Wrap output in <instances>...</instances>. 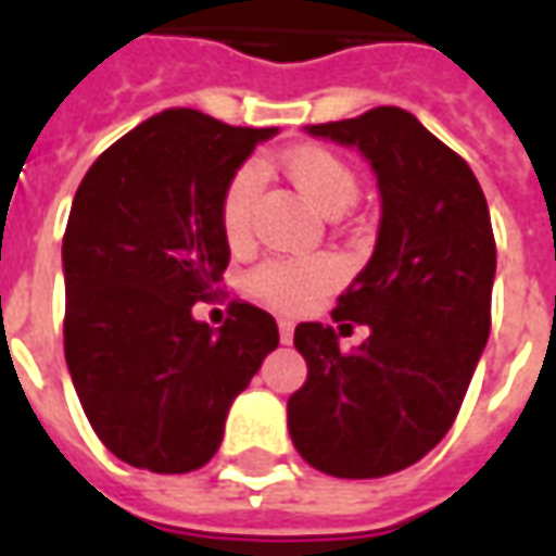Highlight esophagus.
I'll list each match as a JSON object with an SVG mask.
<instances>
[{
    "instance_id": "obj_1",
    "label": "esophagus",
    "mask_w": 556,
    "mask_h": 556,
    "mask_svg": "<svg viewBox=\"0 0 556 556\" xmlns=\"http://www.w3.org/2000/svg\"><path fill=\"white\" fill-rule=\"evenodd\" d=\"M277 327H279V339H282V342H286V345H289L291 337H294V325H291L289 318H279Z\"/></svg>"
}]
</instances>
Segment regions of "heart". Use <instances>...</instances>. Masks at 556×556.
I'll return each instance as SVG.
<instances>
[{"label": "heart", "instance_id": "obj_1", "mask_svg": "<svg viewBox=\"0 0 556 556\" xmlns=\"http://www.w3.org/2000/svg\"><path fill=\"white\" fill-rule=\"evenodd\" d=\"M282 166L294 187L313 202L321 214L333 217L354 205L357 175L345 160L330 148L301 146L282 154ZM262 187V169L247 163L231 175L219 202V226L229 243H241L250 235L255 195ZM339 277L337 258L330 255H301V258H267L250 274V291L258 301L282 313H298L321 298Z\"/></svg>", "mask_w": 556, "mask_h": 556}]
</instances>
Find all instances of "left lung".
Masks as SVG:
<instances>
[{
	"label": "left lung",
	"instance_id": "obj_1",
	"mask_svg": "<svg viewBox=\"0 0 556 556\" xmlns=\"http://www.w3.org/2000/svg\"><path fill=\"white\" fill-rule=\"evenodd\" d=\"M306 134L369 160L381 226L369 265L333 309L337 321L369 327L366 342L342 351L330 325L294 330L309 372L289 399L291 441L330 477H390L441 443L489 342V205L465 160L399 106Z\"/></svg>",
	"mask_w": 556,
	"mask_h": 556
}]
</instances>
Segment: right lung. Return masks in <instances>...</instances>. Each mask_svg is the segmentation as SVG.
I'll return each instance as SVG.
<instances>
[{"mask_svg":"<svg viewBox=\"0 0 556 556\" xmlns=\"http://www.w3.org/2000/svg\"><path fill=\"white\" fill-rule=\"evenodd\" d=\"M277 127L195 110L151 115L91 163L65 241V361L103 446L151 473H187L219 450L235 396L279 345L274 315L235 301L193 318L229 265L219 202Z\"/></svg>","mask_w":556,"mask_h":556,"instance_id":"obj_1","label":"right lung"}]
</instances>
